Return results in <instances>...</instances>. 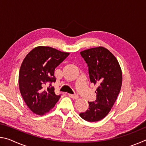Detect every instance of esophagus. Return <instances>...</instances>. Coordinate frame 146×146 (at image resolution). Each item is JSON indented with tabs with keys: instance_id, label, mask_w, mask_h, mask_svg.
<instances>
[{
	"instance_id": "obj_1",
	"label": "esophagus",
	"mask_w": 146,
	"mask_h": 146,
	"mask_svg": "<svg viewBox=\"0 0 146 146\" xmlns=\"http://www.w3.org/2000/svg\"><path fill=\"white\" fill-rule=\"evenodd\" d=\"M68 96L70 98H73V100H76L78 98V95H73V94H68Z\"/></svg>"
}]
</instances>
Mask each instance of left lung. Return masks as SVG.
<instances>
[{
  "label": "left lung",
  "instance_id": "1",
  "mask_svg": "<svg viewBox=\"0 0 146 146\" xmlns=\"http://www.w3.org/2000/svg\"><path fill=\"white\" fill-rule=\"evenodd\" d=\"M80 55L88 64L91 82L98 86L97 99L88 102V110L79 115L88 122H97L110 113L117 100L122 84V70L115 56L104 47L86 49Z\"/></svg>",
  "mask_w": 146,
  "mask_h": 146
}]
</instances>
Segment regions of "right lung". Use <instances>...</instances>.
I'll return each mask as SVG.
<instances>
[{
  "mask_svg": "<svg viewBox=\"0 0 146 146\" xmlns=\"http://www.w3.org/2000/svg\"><path fill=\"white\" fill-rule=\"evenodd\" d=\"M69 55L51 47L38 46L24 58L19 71V90L32 112L38 115L46 114L60 98L55 94L51 83L56 81L55 68Z\"/></svg>",
  "mask_w": 146,
  "mask_h": 146,
  "instance_id": "1",
  "label": "right lung"
}]
</instances>
